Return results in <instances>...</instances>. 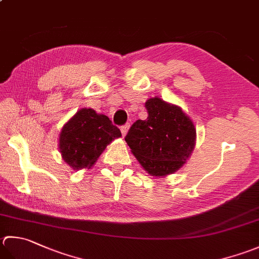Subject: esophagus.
I'll return each instance as SVG.
<instances>
[{
  "label": "esophagus",
  "instance_id": "obj_1",
  "mask_svg": "<svg viewBox=\"0 0 259 259\" xmlns=\"http://www.w3.org/2000/svg\"><path fill=\"white\" fill-rule=\"evenodd\" d=\"M129 126H130V124L129 123H125L124 125H122L121 126V134H122V136L124 137L125 135H126V133H128V129H129Z\"/></svg>",
  "mask_w": 259,
  "mask_h": 259
}]
</instances>
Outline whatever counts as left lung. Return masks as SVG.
Masks as SVG:
<instances>
[{"instance_id": "1", "label": "left lung", "mask_w": 259, "mask_h": 259, "mask_svg": "<svg viewBox=\"0 0 259 259\" xmlns=\"http://www.w3.org/2000/svg\"><path fill=\"white\" fill-rule=\"evenodd\" d=\"M148 116L130 126L125 141L145 170L165 176L180 169L194 149L196 130L181 108L159 98L146 104Z\"/></svg>"}]
</instances>
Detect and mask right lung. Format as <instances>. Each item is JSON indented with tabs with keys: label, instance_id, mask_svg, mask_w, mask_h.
<instances>
[{
	"label": "right lung",
	"instance_id": "add662e5",
	"mask_svg": "<svg viewBox=\"0 0 259 259\" xmlns=\"http://www.w3.org/2000/svg\"><path fill=\"white\" fill-rule=\"evenodd\" d=\"M119 137L120 129L108 116L98 114L93 109H82L62 129L59 149L74 170L90 168L105 147Z\"/></svg>",
	"mask_w": 259,
	"mask_h": 259
}]
</instances>
